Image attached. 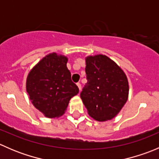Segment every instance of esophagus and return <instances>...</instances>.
I'll list each match as a JSON object with an SVG mask.
<instances>
[{"mask_svg": "<svg viewBox=\"0 0 159 159\" xmlns=\"http://www.w3.org/2000/svg\"><path fill=\"white\" fill-rule=\"evenodd\" d=\"M77 86H78V89H79V91H81V84H80L79 82L77 83Z\"/></svg>", "mask_w": 159, "mask_h": 159, "instance_id": "obj_1", "label": "esophagus"}]
</instances>
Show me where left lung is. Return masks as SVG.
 <instances>
[{"label": "left lung", "instance_id": "obj_1", "mask_svg": "<svg viewBox=\"0 0 159 159\" xmlns=\"http://www.w3.org/2000/svg\"><path fill=\"white\" fill-rule=\"evenodd\" d=\"M87 83L81 98L89 115L98 121L115 118L129 97V81L122 69L107 56L85 58Z\"/></svg>", "mask_w": 159, "mask_h": 159}]
</instances>
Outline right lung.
<instances>
[{
	"label": "right lung",
	"instance_id": "right-lung-1",
	"mask_svg": "<svg viewBox=\"0 0 159 159\" xmlns=\"http://www.w3.org/2000/svg\"><path fill=\"white\" fill-rule=\"evenodd\" d=\"M67 62V57L51 53L30 70L27 78L26 90L32 104L47 118L61 116L70 99L79 91L71 81Z\"/></svg>",
	"mask_w": 159,
	"mask_h": 159
}]
</instances>
